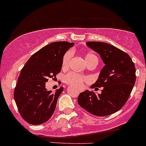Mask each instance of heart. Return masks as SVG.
Masks as SVG:
<instances>
[{
  "instance_id": "b5f03b06",
  "label": "heart",
  "mask_w": 146,
  "mask_h": 146,
  "mask_svg": "<svg viewBox=\"0 0 146 146\" xmlns=\"http://www.w3.org/2000/svg\"><path fill=\"white\" fill-rule=\"evenodd\" d=\"M72 54H73V53H72L71 51H68L64 55L62 58L63 68H68L69 63L70 61V59H71ZM85 59L87 65H89L90 64H98V56L94 53L92 52L87 53L85 55ZM86 78L82 77V76L76 73H73V72L68 73V74H66L64 76V82L66 84L72 85V86L75 87V88H79V89H81L82 86H83V82L86 81Z\"/></svg>"
}]
</instances>
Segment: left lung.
<instances>
[{"label": "left lung", "instance_id": "obj_1", "mask_svg": "<svg viewBox=\"0 0 146 146\" xmlns=\"http://www.w3.org/2000/svg\"><path fill=\"white\" fill-rule=\"evenodd\" d=\"M86 44L100 54L105 64L91 88H103L101 94L85 90L78 103L93 115L104 117L119 111L127 102L136 82V68L131 58L114 46L100 42Z\"/></svg>", "mask_w": 146, "mask_h": 146}]
</instances>
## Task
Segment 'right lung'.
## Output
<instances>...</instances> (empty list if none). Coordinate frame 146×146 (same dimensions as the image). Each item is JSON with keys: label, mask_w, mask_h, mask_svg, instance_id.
<instances>
[{"label": "right lung", "mask_w": 146, "mask_h": 146, "mask_svg": "<svg viewBox=\"0 0 146 146\" xmlns=\"http://www.w3.org/2000/svg\"><path fill=\"white\" fill-rule=\"evenodd\" d=\"M73 45L71 42H55L45 46L29 58L21 70L14 99L20 115L27 123L42 124L54 114L64 88L52 93L47 91L45 84L48 78H55L61 72L63 56Z\"/></svg>", "instance_id": "1"}]
</instances>
